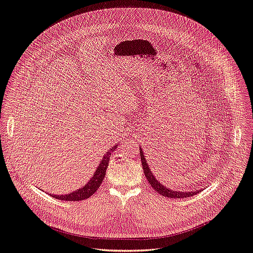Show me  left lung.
Instances as JSON below:
<instances>
[{"mask_svg": "<svg viewBox=\"0 0 253 253\" xmlns=\"http://www.w3.org/2000/svg\"><path fill=\"white\" fill-rule=\"evenodd\" d=\"M140 155H141V162H142V166H143V171L144 174L146 176L147 181L150 183V185L152 186V188L158 192V194L167 197V198H172V199H182V198H189L195 196L197 194H199V190L197 191H190V192H185V191H175V190H171L168 189L167 187H165L163 184H161L158 180L155 179V177L153 176V174L151 173L149 167L147 165V162L145 160V156H144V153L142 151V149L140 148Z\"/></svg>", "mask_w": 253, "mask_h": 253, "instance_id": "obj_1", "label": "left lung"}]
</instances>
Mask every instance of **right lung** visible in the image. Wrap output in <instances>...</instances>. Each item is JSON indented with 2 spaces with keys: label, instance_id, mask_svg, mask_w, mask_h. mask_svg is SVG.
Wrapping results in <instances>:
<instances>
[{
  "label": "right lung",
  "instance_id": "add662e5",
  "mask_svg": "<svg viewBox=\"0 0 253 253\" xmlns=\"http://www.w3.org/2000/svg\"><path fill=\"white\" fill-rule=\"evenodd\" d=\"M116 147H117V145H115L114 147H111L109 149V151L107 152V154H105L103 156V160L101 161L100 165L98 166L97 170H95L93 176L83 187L79 188L78 190H75L74 192H71V194H69V195H65V196L50 195V196L54 199H58L61 201H71V202L72 201H73V202L74 201H83V200L89 198L90 196H92L94 192L99 189L100 185L103 182V180H104L105 175H106V170L108 168V165H109L111 152L114 151L116 149Z\"/></svg>",
  "mask_w": 253,
  "mask_h": 253
}]
</instances>
